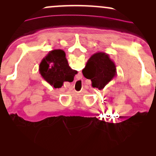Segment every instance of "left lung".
I'll list each match as a JSON object with an SVG mask.
<instances>
[{
	"mask_svg": "<svg viewBox=\"0 0 156 156\" xmlns=\"http://www.w3.org/2000/svg\"><path fill=\"white\" fill-rule=\"evenodd\" d=\"M82 73L84 76L86 75L85 77L91 80L92 87L101 90L116 76V68L109 55L99 52L88 59Z\"/></svg>",
	"mask_w": 156,
	"mask_h": 156,
	"instance_id": "1",
	"label": "left lung"
}]
</instances>
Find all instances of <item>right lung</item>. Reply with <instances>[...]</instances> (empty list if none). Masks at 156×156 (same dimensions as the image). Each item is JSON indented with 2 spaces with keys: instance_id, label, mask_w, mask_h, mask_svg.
<instances>
[{
  "instance_id": "obj_1",
  "label": "right lung",
  "mask_w": 156,
  "mask_h": 156,
  "mask_svg": "<svg viewBox=\"0 0 156 156\" xmlns=\"http://www.w3.org/2000/svg\"><path fill=\"white\" fill-rule=\"evenodd\" d=\"M40 72L50 85L65 82L66 77L75 72L69 66L65 52L62 50L50 51L40 63Z\"/></svg>"
}]
</instances>
